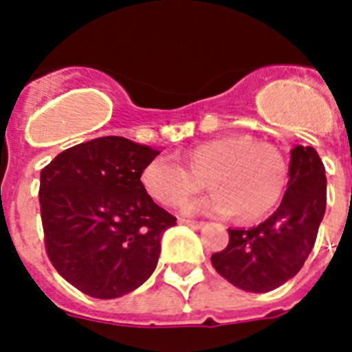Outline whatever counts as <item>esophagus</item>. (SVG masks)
Returning <instances> with one entry per match:
<instances>
[{"label":"esophagus","instance_id":"esophagus-1","mask_svg":"<svg viewBox=\"0 0 352 352\" xmlns=\"http://www.w3.org/2000/svg\"><path fill=\"white\" fill-rule=\"evenodd\" d=\"M179 223L192 227V229H201V227L204 226V222H195V220H186V219H179Z\"/></svg>","mask_w":352,"mask_h":352}]
</instances>
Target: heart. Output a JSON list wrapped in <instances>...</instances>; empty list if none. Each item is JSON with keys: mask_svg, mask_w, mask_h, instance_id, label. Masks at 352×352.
<instances>
[{"mask_svg": "<svg viewBox=\"0 0 352 352\" xmlns=\"http://www.w3.org/2000/svg\"><path fill=\"white\" fill-rule=\"evenodd\" d=\"M186 160L169 153L153 157L141 173L144 190L162 206H179L204 186L211 194L185 206L190 214H232L257 220L272 211L284 192L287 167L272 144L248 135H223L186 151Z\"/></svg>", "mask_w": 352, "mask_h": 352, "instance_id": "obj_1", "label": "heart"}]
</instances>
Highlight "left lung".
I'll return each mask as SVG.
<instances>
[{"label":"left lung","mask_w":352,"mask_h":352,"mask_svg":"<svg viewBox=\"0 0 352 352\" xmlns=\"http://www.w3.org/2000/svg\"><path fill=\"white\" fill-rule=\"evenodd\" d=\"M326 211V174L312 146H294L287 190L275 213L250 229H227L229 245L211 256L213 268L236 287L268 292L301 270Z\"/></svg>","instance_id":"8db88e82"}]
</instances>
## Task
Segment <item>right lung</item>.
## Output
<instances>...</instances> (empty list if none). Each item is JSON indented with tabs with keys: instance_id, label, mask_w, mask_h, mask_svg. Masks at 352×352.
Wrapping results in <instances>:
<instances>
[{
	"instance_id": "add662e5",
	"label": "right lung",
	"mask_w": 352,
	"mask_h": 352,
	"mask_svg": "<svg viewBox=\"0 0 352 352\" xmlns=\"http://www.w3.org/2000/svg\"><path fill=\"white\" fill-rule=\"evenodd\" d=\"M158 153L107 135L65 149L40 173L45 250L58 273L84 294L120 298L157 268L162 234L176 226L141 182Z\"/></svg>"
}]
</instances>
